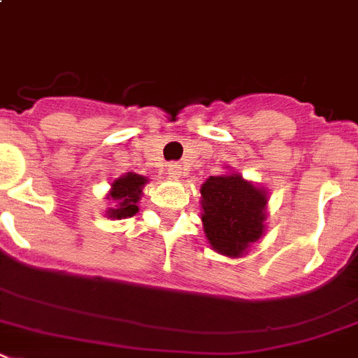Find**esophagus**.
<instances>
[{
	"mask_svg": "<svg viewBox=\"0 0 358 358\" xmlns=\"http://www.w3.org/2000/svg\"><path fill=\"white\" fill-rule=\"evenodd\" d=\"M168 176L170 179H181L182 176V166L179 162H172V164H168Z\"/></svg>",
	"mask_w": 358,
	"mask_h": 358,
	"instance_id": "34e87169",
	"label": "esophagus"
}]
</instances>
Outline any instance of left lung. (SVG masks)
<instances>
[{"label": "left lung", "mask_w": 358, "mask_h": 358, "mask_svg": "<svg viewBox=\"0 0 358 358\" xmlns=\"http://www.w3.org/2000/svg\"><path fill=\"white\" fill-rule=\"evenodd\" d=\"M268 194L238 172L210 176L201 186V221L208 245L227 258H241L265 236Z\"/></svg>", "instance_id": "8db88e82"}]
</instances>
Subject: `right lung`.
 <instances>
[{"label":"right lung","mask_w":358,"mask_h":358,"mask_svg":"<svg viewBox=\"0 0 358 358\" xmlns=\"http://www.w3.org/2000/svg\"><path fill=\"white\" fill-rule=\"evenodd\" d=\"M144 185H148V177L138 173L128 172L117 177L106 196V199L113 205L106 210L109 220H126L137 214Z\"/></svg>","instance_id":"obj_1"}]
</instances>
